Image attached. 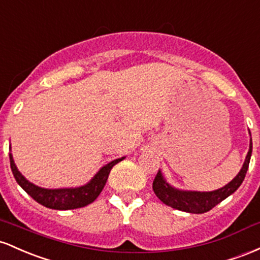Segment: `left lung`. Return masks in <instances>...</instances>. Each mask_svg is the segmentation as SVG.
I'll return each instance as SVG.
<instances>
[{"instance_id": "1", "label": "left lung", "mask_w": 260, "mask_h": 260, "mask_svg": "<svg viewBox=\"0 0 260 260\" xmlns=\"http://www.w3.org/2000/svg\"><path fill=\"white\" fill-rule=\"evenodd\" d=\"M250 156H252V140H250L249 151L246 157V161L243 163V167L236 178L223 188L217 189L214 191H182L178 189L172 188L171 185L163 179L161 172H157L156 177L152 183V188L156 197L166 205L171 208L180 210V211L191 212V214H204L210 211L212 208L220 204L221 201L226 199L227 197L235 193L246 177L248 167H249Z\"/></svg>"}]
</instances>
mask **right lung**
Wrapping results in <instances>:
<instances>
[{
    "label": "right lung",
    "instance_id": "1",
    "mask_svg": "<svg viewBox=\"0 0 260 260\" xmlns=\"http://www.w3.org/2000/svg\"><path fill=\"white\" fill-rule=\"evenodd\" d=\"M124 159L121 158L114 159L113 162L108 163L104 166L101 171L95 174L94 178L88 183V184L80 186V188H72V189H44L40 186H37L28 182L19 171L17 169L16 165L13 162L12 154L10 153V163L11 169L14 178H16L17 183L27 191L28 195H30L37 203L42 204L43 206L54 210H72L83 208V206L88 205L98 198L101 191L103 190L104 185H106L108 176H109L110 171L114 167L116 163H119Z\"/></svg>",
    "mask_w": 260,
    "mask_h": 260
}]
</instances>
